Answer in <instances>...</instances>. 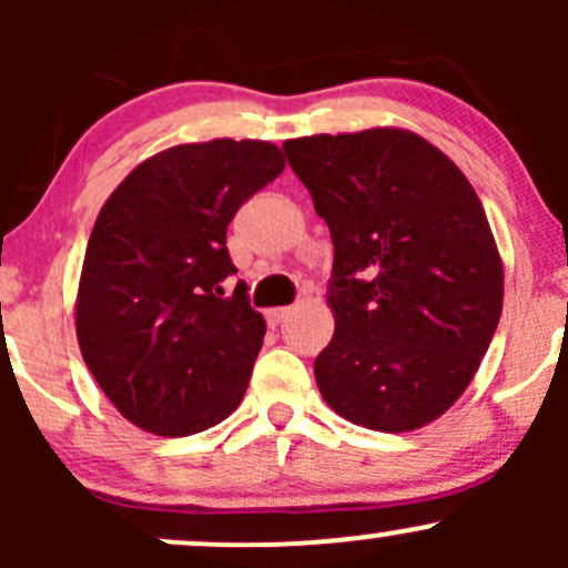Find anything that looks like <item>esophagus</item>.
<instances>
[{"label":"esophagus","instance_id":"obj_1","mask_svg":"<svg viewBox=\"0 0 568 568\" xmlns=\"http://www.w3.org/2000/svg\"><path fill=\"white\" fill-rule=\"evenodd\" d=\"M288 315H291V306H275V310L266 312V323H270L272 328H275V325L283 323Z\"/></svg>","mask_w":568,"mask_h":568}]
</instances>
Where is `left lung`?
<instances>
[{"label":"left lung","instance_id":"1","mask_svg":"<svg viewBox=\"0 0 568 568\" xmlns=\"http://www.w3.org/2000/svg\"><path fill=\"white\" fill-rule=\"evenodd\" d=\"M283 152L334 243L336 331L315 357L325 403L379 433L438 419L501 315V262L478 194L408 130L310 135Z\"/></svg>","mask_w":568,"mask_h":568}]
</instances>
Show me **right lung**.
<instances>
[{
  "instance_id": "add662e5",
  "label": "right lung",
  "mask_w": 568,
  "mask_h": 568,
  "mask_svg": "<svg viewBox=\"0 0 568 568\" xmlns=\"http://www.w3.org/2000/svg\"><path fill=\"white\" fill-rule=\"evenodd\" d=\"M283 173L275 143H184L141 162L98 213L77 293L90 374L125 419L184 438L243 400L266 323L226 251V226Z\"/></svg>"
}]
</instances>
